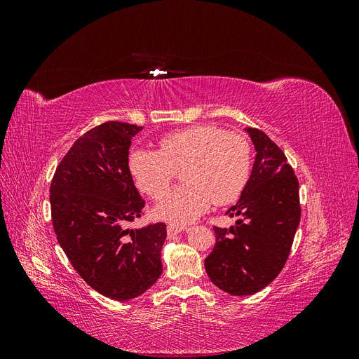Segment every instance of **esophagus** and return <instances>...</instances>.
Returning <instances> with one entry per match:
<instances>
[{
    "mask_svg": "<svg viewBox=\"0 0 359 359\" xmlns=\"http://www.w3.org/2000/svg\"><path fill=\"white\" fill-rule=\"evenodd\" d=\"M166 231H168V236H175L184 231H187V226H182V224H173V223H169L166 226Z\"/></svg>",
    "mask_w": 359,
    "mask_h": 359,
    "instance_id": "1",
    "label": "esophagus"
}]
</instances>
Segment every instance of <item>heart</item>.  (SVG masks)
Masks as SVG:
<instances>
[{
	"label": "heart",
	"mask_w": 359,
	"mask_h": 359,
	"mask_svg": "<svg viewBox=\"0 0 359 359\" xmlns=\"http://www.w3.org/2000/svg\"><path fill=\"white\" fill-rule=\"evenodd\" d=\"M181 168L187 184L154 210L158 219L173 224L191 223L212 202L224 205L240 196L252 169V147L243 135L198 124L161 136L158 151L135 149L128 156L136 186L156 201L164 198Z\"/></svg>",
	"instance_id": "b5f03b06"
}]
</instances>
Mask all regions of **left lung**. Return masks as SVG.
I'll return each instance as SVG.
<instances>
[{
    "instance_id": "8db88e82",
    "label": "left lung",
    "mask_w": 359,
    "mask_h": 359,
    "mask_svg": "<svg viewBox=\"0 0 359 359\" xmlns=\"http://www.w3.org/2000/svg\"><path fill=\"white\" fill-rule=\"evenodd\" d=\"M256 149L252 175L227 215L229 229L214 226L215 245L205 259L212 283L235 297L262 290L283 269L301 219L299 184L287 158L262 130L245 128Z\"/></svg>"
}]
</instances>
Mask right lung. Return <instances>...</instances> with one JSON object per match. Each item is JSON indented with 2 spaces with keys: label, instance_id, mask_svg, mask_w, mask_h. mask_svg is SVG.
Instances as JSON below:
<instances>
[{
  "label": "right lung",
  "instance_id": "obj_1",
  "mask_svg": "<svg viewBox=\"0 0 359 359\" xmlns=\"http://www.w3.org/2000/svg\"><path fill=\"white\" fill-rule=\"evenodd\" d=\"M142 127L107 121L69 149L50 182L57 240L78 274L102 295L128 301L161 276L166 224L130 229L145 206L128 170V148Z\"/></svg>",
  "mask_w": 359,
  "mask_h": 359
}]
</instances>
